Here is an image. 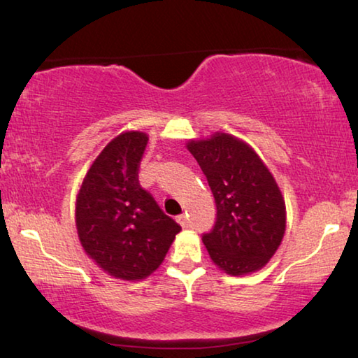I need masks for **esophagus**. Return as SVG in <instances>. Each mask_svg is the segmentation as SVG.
<instances>
[{"instance_id": "1", "label": "esophagus", "mask_w": 358, "mask_h": 358, "mask_svg": "<svg viewBox=\"0 0 358 358\" xmlns=\"http://www.w3.org/2000/svg\"><path fill=\"white\" fill-rule=\"evenodd\" d=\"M176 220H178L179 224L182 225L184 228H185L187 225H189V222H187V215H185V214H180V215H178V219H176Z\"/></svg>"}]
</instances>
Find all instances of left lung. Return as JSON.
<instances>
[{
	"label": "left lung",
	"mask_w": 358,
	"mask_h": 358,
	"mask_svg": "<svg viewBox=\"0 0 358 358\" xmlns=\"http://www.w3.org/2000/svg\"><path fill=\"white\" fill-rule=\"evenodd\" d=\"M187 149L213 190L217 219L203 243L210 260L230 276L262 269L285 233V201L262 158L233 134L190 139Z\"/></svg>",
	"instance_id": "left-lung-1"
}]
</instances>
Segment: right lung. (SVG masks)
<instances>
[{
    "instance_id": "add662e5",
    "label": "right lung",
    "mask_w": 358,
    "mask_h": 358,
    "mask_svg": "<svg viewBox=\"0 0 358 358\" xmlns=\"http://www.w3.org/2000/svg\"><path fill=\"white\" fill-rule=\"evenodd\" d=\"M149 136L124 131L92 163L76 198V228L85 254L109 276L139 280L165 260L180 227L139 185Z\"/></svg>"
}]
</instances>
